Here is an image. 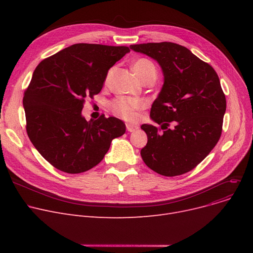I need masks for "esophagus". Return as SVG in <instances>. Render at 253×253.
Returning a JSON list of instances; mask_svg holds the SVG:
<instances>
[{"label":"esophagus","mask_w":253,"mask_h":253,"mask_svg":"<svg viewBox=\"0 0 253 253\" xmlns=\"http://www.w3.org/2000/svg\"><path fill=\"white\" fill-rule=\"evenodd\" d=\"M137 128H138V126H137V125H133V124H126V129H127V131H129V132H133V131H135Z\"/></svg>","instance_id":"obj_1"}]
</instances>
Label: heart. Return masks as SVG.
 I'll return each instance as SVG.
<instances>
[{
    "instance_id": "heart-1",
    "label": "heart",
    "mask_w": 253,
    "mask_h": 253,
    "mask_svg": "<svg viewBox=\"0 0 253 253\" xmlns=\"http://www.w3.org/2000/svg\"><path fill=\"white\" fill-rule=\"evenodd\" d=\"M132 70H133L134 74L141 81L151 75L157 76V71L154 63L147 58H139L135 60L133 64H132ZM142 106L143 103L141 100L132 97L120 96L111 102L112 112L119 117L128 120V121H131V120H134L136 118L137 111L142 109Z\"/></svg>"
}]
</instances>
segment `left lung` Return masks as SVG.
<instances>
[{
  "label": "left lung",
  "mask_w": 253,
  "mask_h": 253,
  "mask_svg": "<svg viewBox=\"0 0 253 253\" xmlns=\"http://www.w3.org/2000/svg\"><path fill=\"white\" fill-rule=\"evenodd\" d=\"M130 49L156 59L164 74V85L151 109L152 120L161 127L141 125L148 135L140 151L142 160L164 176L187 173L204 160L221 135L227 100L218 76L210 64L175 43L138 44Z\"/></svg>",
  "instance_id": "obj_1"
}]
</instances>
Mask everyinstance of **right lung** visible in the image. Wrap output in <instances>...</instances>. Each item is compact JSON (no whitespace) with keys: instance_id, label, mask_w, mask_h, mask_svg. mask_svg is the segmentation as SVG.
<instances>
[{"instance_id":"right-lung-1","label":"right lung","mask_w":253,"mask_h":253,"mask_svg":"<svg viewBox=\"0 0 253 253\" xmlns=\"http://www.w3.org/2000/svg\"><path fill=\"white\" fill-rule=\"evenodd\" d=\"M130 51L126 46L79 43L38 64L24 91L26 132L53 167L76 174L96 166L114 138L125 133L115 117L86 121V99L102 89L109 70Z\"/></svg>"}]
</instances>
